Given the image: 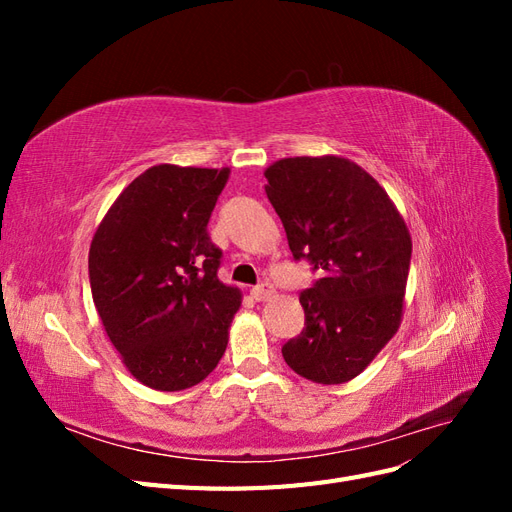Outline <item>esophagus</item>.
<instances>
[{"label": "esophagus", "instance_id": "1", "mask_svg": "<svg viewBox=\"0 0 512 512\" xmlns=\"http://www.w3.org/2000/svg\"><path fill=\"white\" fill-rule=\"evenodd\" d=\"M250 294H252V299H256V301H269L275 294V288L269 282H265V284L252 288Z\"/></svg>", "mask_w": 512, "mask_h": 512}]
</instances>
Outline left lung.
<instances>
[{
    "mask_svg": "<svg viewBox=\"0 0 512 512\" xmlns=\"http://www.w3.org/2000/svg\"><path fill=\"white\" fill-rule=\"evenodd\" d=\"M265 177L294 260L307 258L320 271L301 292L305 327L284 344V361L318 384L348 382L401 324L408 226L382 185L348 158H284Z\"/></svg>",
    "mask_w": 512,
    "mask_h": 512,
    "instance_id": "8db88e82",
    "label": "left lung"
}]
</instances>
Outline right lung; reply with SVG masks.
<instances>
[{
    "mask_svg": "<svg viewBox=\"0 0 512 512\" xmlns=\"http://www.w3.org/2000/svg\"><path fill=\"white\" fill-rule=\"evenodd\" d=\"M230 168L158 164L102 218L89 284L104 331L130 374L183 391L218 367L241 290L218 280L222 252L207 224Z\"/></svg>",
    "mask_w": 512,
    "mask_h": 512,
    "instance_id": "right-lung-1",
    "label": "right lung"
}]
</instances>
